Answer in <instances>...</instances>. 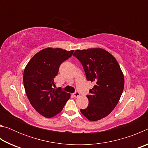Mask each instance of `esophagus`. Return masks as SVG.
Segmentation results:
<instances>
[{"label":"esophagus","instance_id":"obj_1","mask_svg":"<svg viewBox=\"0 0 148 148\" xmlns=\"http://www.w3.org/2000/svg\"><path fill=\"white\" fill-rule=\"evenodd\" d=\"M73 96L75 97V98H77V97H79L80 96L79 92H77V91H76L73 93Z\"/></svg>","mask_w":148,"mask_h":148}]
</instances>
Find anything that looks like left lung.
I'll return each instance as SVG.
<instances>
[{
	"instance_id": "1",
	"label": "left lung",
	"mask_w": 148,
	"mask_h": 148,
	"mask_svg": "<svg viewBox=\"0 0 148 148\" xmlns=\"http://www.w3.org/2000/svg\"><path fill=\"white\" fill-rule=\"evenodd\" d=\"M73 56L81 62L88 81L95 85L87 95L89 106L81 109L90 121H97L111 113L124 88V76L114 57L101 48L76 50Z\"/></svg>"
}]
</instances>
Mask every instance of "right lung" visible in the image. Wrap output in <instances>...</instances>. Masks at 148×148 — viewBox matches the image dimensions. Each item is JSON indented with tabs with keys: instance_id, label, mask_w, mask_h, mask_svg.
<instances>
[{
	"instance_id": "add662e5",
	"label": "right lung",
	"mask_w": 148,
	"mask_h": 148,
	"mask_svg": "<svg viewBox=\"0 0 148 148\" xmlns=\"http://www.w3.org/2000/svg\"><path fill=\"white\" fill-rule=\"evenodd\" d=\"M74 50L46 48L32 57L25 69L23 84L32 107L40 114L50 118L63 108L71 94L61 87L53 89L59 66L69 59Z\"/></svg>"
}]
</instances>
